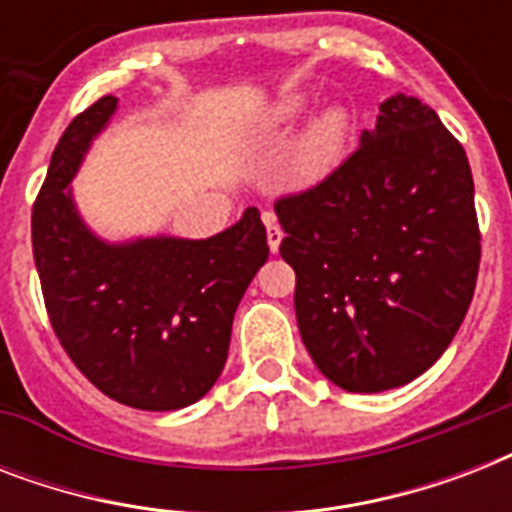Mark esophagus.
I'll return each mask as SVG.
<instances>
[{
	"label": "esophagus",
	"mask_w": 512,
	"mask_h": 512,
	"mask_svg": "<svg viewBox=\"0 0 512 512\" xmlns=\"http://www.w3.org/2000/svg\"><path fill=\"white\" fill-rule=\"evenodd\" d=\"M263 223H265V228H268V247H271V252H279V244H281V239H284V231H281L279 223H276V215H273V212H265Z\"/></svg>",
	"instance_id": "obj_1"
}]
</instances>
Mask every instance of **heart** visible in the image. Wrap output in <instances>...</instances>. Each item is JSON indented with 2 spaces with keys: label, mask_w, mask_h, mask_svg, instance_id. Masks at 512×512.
<instances>
[{
  "label": "heart",
  "mask_w": 512,
  "mask_h": 512,
  "mask_svg": "<svg viewBox=\"0 0 512 512\" xmlns=\"http://www.w3.org/2000/svg\"><path fill=\"white\" fill-rule=\"evenodd\" d=\"M305 111V100L300 95H287L271 111L273 124L297 122ZM350 138V114L345 108L332 106L321 111L316 119L308 122L303 135L297 138L287 156V177L295 185H316L335 172L345 156V146Z\"/></svg>",
  "instance_id": "obj_1"
}]
</instances>
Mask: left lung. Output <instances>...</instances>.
Returning a JSON list of instances; mask_svg holds the SVG:
<instances>
[{
  "label": "left lung",
  "instance_id": "1",
  "mask_svg": "<svg viewBox=\"0 0 512 512\" xmlns=\"http://www.w3.org/2000/svg\"><path fill=\"white\" fill-rule=\"evenodd\" d=\"M273 207L300 337L327 380L380 393L436 364L476 292L481 231L465 148L433 108L388 98L332 175Z\"/></svg>",
  "mask_w": 512,
  "mask_h": 512
}]
</instances>
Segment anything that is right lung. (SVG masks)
I'll return each mask as SVG.
<instances>
[{
    "label": "right lung",
    "mask_w": 512,
    "mask_h": 512,
    "mask_svg": "<svg viewBox=\"0 0 512 512\" xmlns=\"http://www.w3.org/2000/svg\"><path fill=\"white\" fill-rule=\"evenodd\" d=\"M114 111L111 95L92 103L52 151L31 212L34 263L50 324L76 369L119 404L172 412L196 404L223 372L233 313L268 260V236L249 207L209 239H98L68 183Z\"/></svg>",
    "instance_id": "1"
}]
</instances>
